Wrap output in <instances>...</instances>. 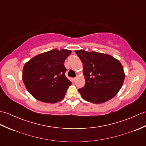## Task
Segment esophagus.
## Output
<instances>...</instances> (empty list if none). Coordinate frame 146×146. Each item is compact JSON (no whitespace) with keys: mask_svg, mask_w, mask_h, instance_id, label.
<instances>
[{"mask_svg":"<svg viewBox=\"0 0 146 146\" xmlns=\"http://www.w3.org/2000/svg\"><path fill=\"white\" fill-rule=\"evenodd\" d=\"M76 80V78H73L72 79V80H73V82H75Z\"/></svg>","mask_w":146,"mask_h":146,"instance_id":"esophagus-1","label":"esophagus"}]
</instances>
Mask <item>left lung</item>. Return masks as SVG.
<instances>
[{"instance_id": "obj_1", "label": "left lung", "mask_w": 146, "mask_h": 146, "mask_svg": "<svg viewBox=\"0 0 146 146\" xmlns=\"http://www.w3.org/2000/svg\"><path fill=\"white\" fill-rule=\"evenodd\" d=\"M83 64L85 85L78 89L82 97L93 104H102L122 88L125 73L120 62L111 56L83 49L76 50Z\"/></svg>"}]
</instances>
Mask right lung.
I'll use <instances>...</instances> for the list:
<instances>
[{
	"mask_svg": "<svg viewBox=\"0 0 146 146\" xmlns=\"http://www.w3.org/2000/svg\"><path fill=\"white\" fill-rule=\"evenodd\" d=\"M71 52L52 49L35 56L24 64L23 80L27 90L37 100L54 104L63 100L71 82L64 75V61Z\"/></svg>",
	"mask_w": 146,
	"mask_h": 146,
	"instance_id": "right-lung-1",
	"label": "right lung"
}]
</instances>
